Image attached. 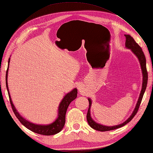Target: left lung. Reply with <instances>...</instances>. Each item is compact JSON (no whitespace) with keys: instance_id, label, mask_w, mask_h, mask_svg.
<instances>
[{"instance_id":"1","label":"left lung","mask_w":153,"mask_h":153,"mask_svg":"<svg viewBox=\"0 0 153 153\" xmlns=\"http://www.w3.org/2000/svg\"><path fill=\"white\" fill-rule=\"evenodd\" d=\"M126 37V42H125V45L127 48L130 49L134 53L135 55H136L137 57L140 60V63L141 65V68L142 70V73H143V85H142V88H141V91L139 99H138V101L137 102V104L136 108H135V109L134 110V111L132 113V114L131 115V116L125 122H124L123 123L120 124V125H117V126H106L104 125H101L100 124H98L96 122H94V120L92 119L91 117V100L90 98H88V102H89V108H88V112L87 114V122L88 123V125H90L91 128H93V129L96 130H98V131H101V132H105V131H109V130H113L117 128H119L122 127L123 126H125L126 125L127 123H128L131 120H132L134 116L136 115V113L139 109L140 105L141 104V102L142 100V98H143L144 93L145 91V89H146L147 87V80H148V73L147 71V67H146V59H145V56L144 53L142 51V49L141 48L140 46L138 45L136 41L134 40V38L130 36V35H125Z\"/></svg>"}]
</instances>
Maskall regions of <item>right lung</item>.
I'll return each mask as SVG.
<instances>
[{
	"label": "right lung",
	"mask_w": 153,
	"mask_h": 153,
	"mask_svg": "<svg viewBox=\"0 0 153 153\" xmlns=\"http://www.w3.org/2000/svg\"><path fill=\"white\" fill-rule=\"evenodd\" d=\"M10 59L8 60V64L10 63ZM9 66V65H8ZM8 66L6 70V85L7 88V91H8V96L10 98V102L11 104V106L14 114L16 116V117L20 121V123L22 124L23 126H25L27 128L31 130L32 132H35L38 134L44 135V136H51V135H54L60 132L65 124V117H66V110L68 109V105H70V102L75 100L77 97V88H74L72 91L70 92L69 93L66 94V96L60 102L59 107V112H58V117L56 119L55 122L50 124L48 125H35L34 123H32L27 121L26 119H25L23 117H21L19 113L17 111L15 107L12 103V101L10 98V95L9 93L8 87V83H7V77H8Z\"/></svg>",
	"instance_id": "right-lung-1"
}]
</instances>
